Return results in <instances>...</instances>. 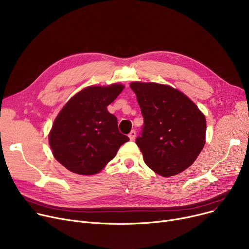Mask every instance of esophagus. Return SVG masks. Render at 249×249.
Returning a JSON list of instances; mask_svg holds the SVG:
<instances>
[{
	"mask_svg": "<svg viewBox=\"0 0 249 249\" xmlns=\"http://www.w3.org/2000/svg\"><path fill=\"white\" fill-rule=\"evenodd\" d=\"M128 137H129V139H130V140H131V141L135 140V137H136V131H135V130H132V131L129 133Z\"/></svg>",
	"mask_w": 249,
	"mask_h": 249,
	"instance_id": "1",
	"label": "esophagus"
}]
</instances>
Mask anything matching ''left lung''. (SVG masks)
I'll return each instance as SVG.
<instances>
[{
    "label": "left lung",
    "instance_id": "1",
    "mask_svg": "<svg viewBox=\"0 0 249 249\" xmlns=\"http://www.w3.org/2000/svg\"><path fill=\"white\" fill-rule=\"evenodd\" d=\"M144 124L136 144L153 172L172 177L185 171L205 145L206 118L185 94L166 85L134 82Z\"/></svg>",
    "mask_w": 249,
    "mask_h": 249
}]
</instances>
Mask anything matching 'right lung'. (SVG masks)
<instances>
[{
	"label": "right lung",
	"instance_id": "right-lung-1",
	"mask_svg": "<svg viewBox=\"0 0 249 249\" xmlns=\"http://www.w3.org/2000/svg\"><path fill=\"white\" fill-rule=\"evenodd\" d=\"M123 89L120 84L88 87L65 104L55 118L49 145L55 160L69 171L96 175L129 141L118 129L115 115L107 110Z\"/></svg>",
	"mask_w": 249,
	"mask_h": 249
}]
</instances>
